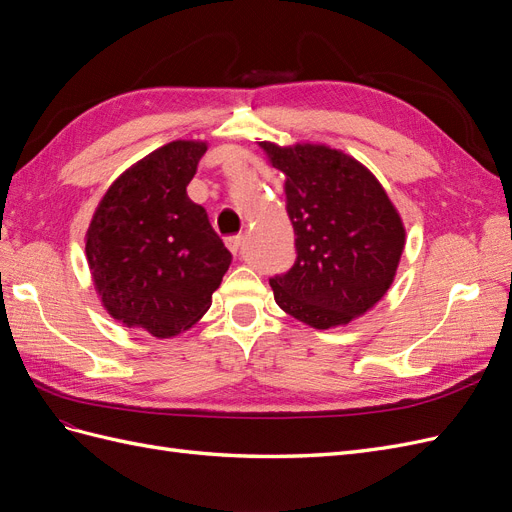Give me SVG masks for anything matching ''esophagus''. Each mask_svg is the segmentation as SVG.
Wrapping results in <instances>:
<instances>
[{"mask_svg":"<svg viewBox=\"0 0 512 512\" xmlns=\"http://www.w3.org/2000/svg\"><path fill=\"white\" fill-rule=\"evenodd\" d=\"M224 243H226V247H228V250H230L232 254H237V252L241 250L243 237H241V235H232V237H226V239H224Z\"/></svg>","mask_w":512,"mask_h":512,"instance_id":"34e87169","label":"esophagus"}]
</instances>
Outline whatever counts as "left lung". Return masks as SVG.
<instances>
[{
    "label": "left lung",
    "mask_w": 512,
    "mask_h": 512,
    "mask_svg": "<svg viewBox=\"0 0 512 512\" xmlns=\"http://www.w3.org/2000/svg\"><path fill=\"white\" fill-rule=\"evenodd\" d=\"M282 170L297 260L269 280L275 303L314 329L346 324L393 284L406 230L384 188L346 153L324 145L260 143Z\"/></svg>",
    "instance_id": "8db88e82"
}]
</instances>
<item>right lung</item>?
I'll use <instances>...</instances> for the list:
<instances>
[{
  "label": "right lung",
  "instance_id": "obj_1",
  "mask_svg": "<svg viewBox=\"0 0 512 512\" xmlns=\"http://www.w3.org/2000/svg\"><path fill=\"white\" fill-rule=\"evenodd\" d=\"M207 143L173 141L123 173L87 230V262L106 312L153 337L188 331L211 305L230 252L192 203Z\"/></svg>",
  "mask_w": 512,
  "mask_h": 512
}]
</instances>
